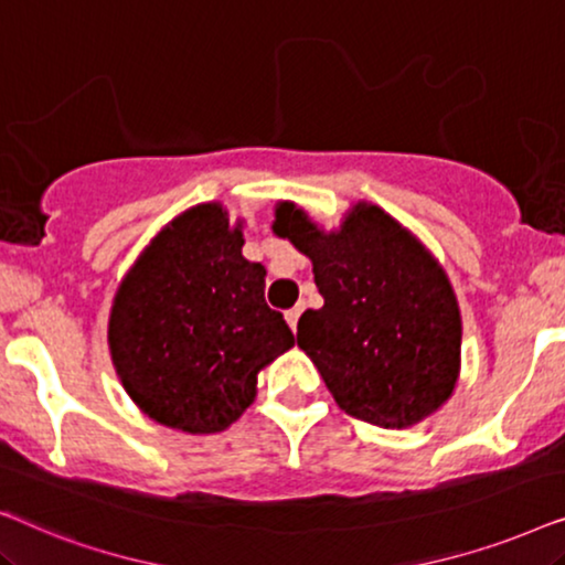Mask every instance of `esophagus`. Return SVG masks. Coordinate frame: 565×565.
I'll return each mask as SVG.
<instances>
[{"instance_id": "1", "label": "esophagus", "mask_w": 565, "mask_h": 565, "mask_svg": "<svg viewBox=\"0 0 565 565\" xmlns=\"http://www.w3.org/2000/svg\"><path fill=\"white\" fill-rule=\"evenodd\" d=\"M300 313H303V308H300V306L290 308V311H285V321H288V327H290L292 331L298 329V319H300Z\"/></svg>"}]
</instances>
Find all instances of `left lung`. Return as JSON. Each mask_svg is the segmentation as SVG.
<instances>
[{"instance_id":"1","label":"left lung","mask_w":565,"mask_h":565,"mask_svg":"<svg viewBox=\"0 0 565 565\" xmlns=\"http://www.w3.org/2000/svg\"><path fill=\"white\" fill-rule=\"evenodd\" d=\"M273 231L313 265L323 306L300 316L298 347L339 408L385 429L435 414L458 385L462 321L427 246L365 200L334 231L282 200Z\"/></svg>"}]
</instances>
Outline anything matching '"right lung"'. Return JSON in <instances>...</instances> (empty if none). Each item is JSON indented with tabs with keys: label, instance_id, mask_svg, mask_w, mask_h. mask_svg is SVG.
<instances>
[{
	"label": "right lung",
	"instance_id": "1",
	"mask_svg": "<svg viewBox=\"0 0 565 565\" xmlns=\"http://www.w3.org/2000/svg\"><path fill=\"white\" fill-rule=\"evenodd\" d=\"M244 221L200 203L151 238L115 292L107 344L122 388L153 422L188 435L231 427L257 375L296 339L265 303L259 262L244 259Z\"/></svg>",
	"mask_w": 565,
	"mask_h": 565
}]
</instances>
